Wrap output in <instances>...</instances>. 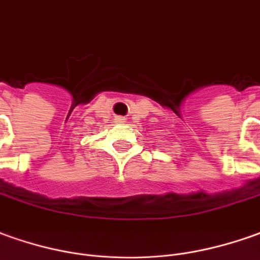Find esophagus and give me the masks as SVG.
<instances>
[{"label":"esophagus","mask_w":260,"mask_h":260,"mask_svg":"<svg viewBox=\"0 0 260 260\" xmlns=\"http://www.w3.org/2000/svg\"><path fill=\"white\" fill-rule=\"evenodd\" d=\"M116 120H117V123H124V121H126V117L117 116V117H116Z\"/></svg>","instance_id":"obj_1"}]
</instances>
